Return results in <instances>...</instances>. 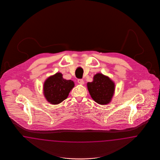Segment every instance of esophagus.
<instances>
[{
	"mask_svg": "<svg viewBox=\"0 0 160 160\" xmlns=\"http://www.w3.org/2000/svg\"><path fill=\"white\" fill-rule=\"evenodd\" d=\"M78 82L80 84H84V82L82 79H78Z\"/></svg>",
	"mask_w": 160,
	"mask_h": 160,
	"instance_id": "34e87169",
	"label": "esophagus"
}]
</instances>
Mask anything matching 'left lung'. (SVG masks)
<instances>
[{
    "label": "left lung",
    "mask_w": 160,
    "mask_h": 160,
    "mask_svg": "<svg viewBox=\"0 0 160 160\" xmlns=\"http://www.w3.org/2000/svg\"><path fill=\"white\" fill-rule=\"evenodd\" d=\"M88 90L92 99L99 104H107L112 100L115 84L112 80L102 73L94 75L92 82H87Z\"/></svg>",
    "instance_id": "left-lung-1"
}]
</instances>
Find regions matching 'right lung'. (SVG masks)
<instances>
[{
  "instance_id": "add662e5",
  "label": "right lung",
  "mask_w": 160,
  "mask_h": 160,
  "mask_svg": "<svg viewBox=\"0 0 160 160\" xmlns=\"http://www.w3.org/2000/svg\"><path fill=\"white\" fill-rule=\"evenodd\" d=\"M74 86V83L72 80L64 79L62 73H56L44 82V96L48 102L58 104L68 98Z\"/></svg>"
}]
</instances>
